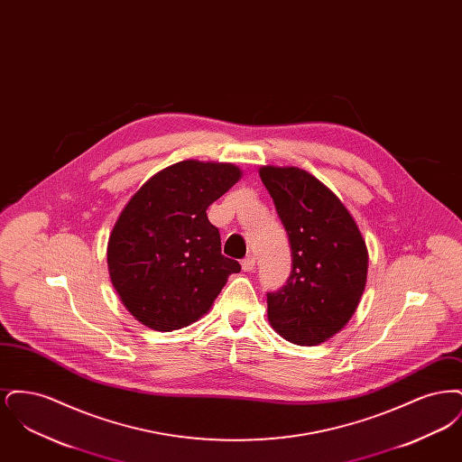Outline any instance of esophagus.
<instances>
[{"label": "esophagus", "instance_id": "1", "mask_svg": "<svg viewBox=\"0 0 462 462\" xmlns=\"http://www.w3.org/2000/svg\"><path fill=\"white\" fill-rule=\"evenodd\" d=\"M254 266H256V260H254L253 254H249V256H245V258L242 260V270H244V272H253Z\"/></svg>", "mask_w": 462, "mask_h": 462}]
</instances>
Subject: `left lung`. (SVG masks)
<instances>
[{
	"mask_svg": "<svg viewBox=\"0 0 462 462\" xmlns=\"http://www.w3.org/2000/svg\"><path fill=\"white\" fill-rule=\"evenodd\" d=\"M260 176L292 256L286 286L266 294L268 320L294 345H320L348 324L360 303L367 245L345 204L315 176L294 166H263Z\"/></svg>",
	"mask_w": 462,
	"mask_h": 462,
	"instance_id": "left-lung-1",
	"label": "left lung"
}]
</instances>
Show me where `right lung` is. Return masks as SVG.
I'll use <instances>...</instances> for the list:
<instances>
[{
	"label": "right lung",
	"instance_id": "obj_1",
	"mask_svg": "<svg viewBox=\"0 0 462 462\" xmlns=\"http://www.w3.org/2000/svg\"><path fill=\"white\" fill-rule=\"evenodd\" d=\"M230 162L181 161L149 178L110 232V281L123 305L154 330L181 329L213 305L241 264L221 254L206 209L241 180Z\"/></svg>",
	"mask_w": 462,
	"mask_h": 462
}]
</instances>
